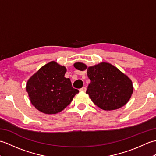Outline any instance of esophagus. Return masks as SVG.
<instances>
[{"instance_id": "obj_1", "label": "esophagus", "mask_w": 156, "mask_h": 156, "mask_svg": "<svg viewBox=\"0 0 156 156\" xmlns=\"http://www.w3.org/2000/svg\"><path fill=\"white\" fill-rule=\"evenodd\" d=\"M86 90H87V88L84 87L80 89V91H82V92H85Z\"/></svg>"}]
</instances>
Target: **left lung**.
Listing matches in <instances>:
<instances>
[{"instance_id": "8db88e82", "label": "left lung", "mask_w": 156, "mask_h": 156, "mask_svg": "<svg viewBox=\"0 0 156 156\" xmlns=\"http://www.w3.org/2000/svg\"><path fill=\"white\" fill-rule=\"evenodd\" d=\"M74 67L80 71L87 69L90 80L87 94L92 101L105 111L116 110L127 103L133 92V83L128 76L107 62L92 66L76 62Z\"/></svg>"}]
</instances>
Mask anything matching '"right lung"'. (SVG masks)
<instances>
[{
  "instance_id": "add662e5",
  "label": "right lung",
  "mask_w": 156,
  "mask_h": 156,
  "mask_svg": "<svg viewBox=\"0 0 156 156\" xmlns=\"http://www.w3.org/2000/svg\"><path fill=\"white\" fill-rule=\"evenodd\" d=\"M67 69L55 61L43 66L26 84L29 100L43 113L56 114L67 107L79 91L64 77Z\"/></svg>"
}]
</instances>
